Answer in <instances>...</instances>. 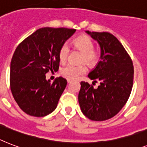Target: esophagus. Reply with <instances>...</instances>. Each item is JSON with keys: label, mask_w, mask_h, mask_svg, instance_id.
I'll use <instances>...</instances> for the list:
<instances>
[{"label": "esophagus", "mask_w": 147, "mask_h": 147, "mask_svg": "<svg viewBox=\"0 0 147 147\" xmlns=\"http://www.w3.org/2000/svg\"><path fill=\"white\" fill-rule=\"evenodd\" d=\"M70 82H71V81H70V80H67V83H68V84H70Z\"/></svg>", "instance_id": "esophagus-1"}]
</instances>
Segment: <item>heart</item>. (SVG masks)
<instances>
[{
	"instance_id": "heart-1",
	"label": "heart",
	"mask_w": 147,
	"mask_h": 147,
	"mask_svg": "<svg viewBox=\"0 0 147 147\" xmlns=\"http://www.w3.org/2000/svg\"><path fill=\"white\" fill-rule=\"evenodd\" d=\"M73 44L75 48L83 52L81 62H85L90 67L96 65L100 60V55L98 52L94 50V43L89 37L82 36L77 37L74 40ZM70 51V46L67 43L65 42L61 45L58 52L59 60L61 63H63L67 61ZM87 68L84 63L80 65L67 64L61 69V74L67 79L74 80L78 79L82 75L85 74Z\"/></svg>"
}]
</instances>
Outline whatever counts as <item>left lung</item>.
Listing matches in <instances>:
<instances>
[{"label": "left lung", "instance_id": "1", "mask_svg": "<svg viewBox=\"0 0 147 147\" xmlns=\"http://www.w3.org/2000/svg\"><path fill=\"white\" fill-rule=\"evenodd\" d=\"M100 46V61L88 77L100 86L80 83L78 101L90 120L103 121L120 112L129 99L134 84L133 61L122 44L108 32L86 31ZM93 84H94L93 83Z\"/></svg>", "mask_w": 147, "mask_h": 147}]
</instances>
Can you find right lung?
Wrapping results in <instances>:
<instances>
[{"instance_id":"right-lung-1","label":"right lung","mask_w":147,"mask_h":147,"mask_svg":"<svg viewBox=\"0 0 147 147\" xmlns=\"http://www.w3.org/2000/svg\"><path fill=\"white\" fill-rule=\"evenodd\" d=\"M76 31L69 28L43 27L25 38L13 54L10 86L19 107L33 117H44L55 110L67 80H46L50 70L57 71L60 47Z\"/></svg>"}]
</instances>
